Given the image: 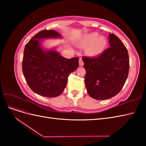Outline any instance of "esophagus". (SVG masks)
<instances>
[{
    "mask_svg": "<svg viewBox=\"0 0 146 146\" xmlns=\"http://www.w3.org/2000/svg\"><path fill=\"white\" fill-rule=\"evenodd\" d=\"M83 60L82 58H80L79 59V65H80V66H82L83 65Z\"/></svg>",
    "mask_w": 146,
    "mask_h": 146,
    "instance_id": "esophagus-1",
    "label": "esophagus"
}]
</instances>
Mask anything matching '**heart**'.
Wrapping results in <instances>:
<instances>
[{
  "label": "heart",
  "instance_id": "heart-1",
  "mask_svg": "<svg viewBox=\"0 0 146 146\" xmlns=\"http://www.w3.org/2000/svg\"><path fill=\"white\" fill-rule=\"evenodd\" d=\"M83 44L84 46L91 45L88 48V54L92 56H96L103 52L107 44V40L103 36H99L97 33L88 35L84 39Z\"/></svg>",
  "mask_w": 146,
  "mask_h": 146
}]
</instances>
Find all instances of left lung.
I'll use <instances>...</instances> for the list:
<instances>
[{
    "label": "left lung",
    "instance_id": "obj_1",
    "mask_svg": "<svg viewBox=\"0 0 146 146\" xmlns=\"http://www.w3.org/2000/svg\"><path fill=\"white\" fill-rule=\"evenodd\" d=\"M110 47L95 57L83 56L87 92L96 100L109 99L121 91L129 71L127 48L113 33L109 34Z\"/></svg>",
    "mask_w": 146,
    "mask_h": 146
}]
</instances>
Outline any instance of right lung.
<instances>
[{
  "instance_id": "right-lung-1",
  "label": "right lung",
  "mask_w": 146,
  "mask_h": 146,
  "mask_svg": "<svg viewBox=\"0 0 146 146\" xmlns=\"http://www.w3.org/2000/svg\"><path fill=\"white\" fill-rule=\"evenodd\" d=\"M61 38L54 30H44L32 37L25 46L23 71L30 88L35 93L55 98L63 92L69 74L78 67V58L68 59L55 50H44L41 39Z\"/></svg>"
}]
</instances>
